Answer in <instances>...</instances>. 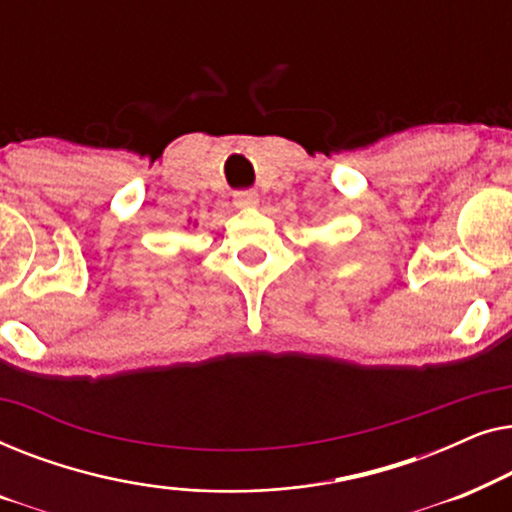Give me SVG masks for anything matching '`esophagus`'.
Segmentation results:
<instances>
[{
  "mask_svg": "<svg viewBox=\"0 0 512 512\" xmlns=\"http://www.w3.org/2000/svg\"><path fill=\"white\" fill-rule=\"evenodd\" d=\"M233 202L237 207H256L258 205V193L251 191V188H244V191H235Z\"/></svg>",
  "mask_w": 512,
  "mask_h": 512,
  "instance_id": "1",
  "label": "esophagus"
}]
</instances>
